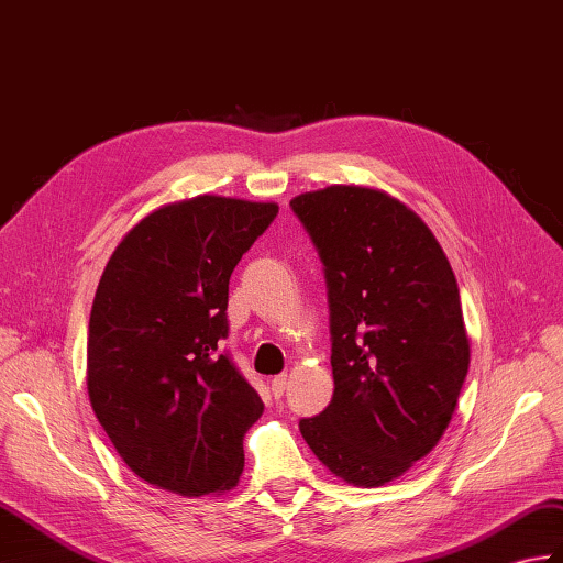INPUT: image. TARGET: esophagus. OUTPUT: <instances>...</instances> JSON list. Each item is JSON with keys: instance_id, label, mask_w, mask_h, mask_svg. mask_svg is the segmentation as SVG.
Returning <instances> with one entry per match:
<instances>
[{"instance_id": "1", "label": "esophagus", "mask_w": 563, "mask_h": 563, "mask_svg": "<svg viewBox=\"0 0 563 563\" xmlns=\"http://www.w3.org/2000/svg\"><path fill=\"white\" fill-rule=\"evenodd\" d=\"M285 388H287V374H280V376H273V378H271L273 396L280 398V396L285 394Z\"/></svg>"}]
</instances>
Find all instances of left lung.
I'll use <instances>...</instances> for the list:
<instances>
[{
    "label": "left lung",
    "instance_id": "1",
    "mask_svg": "<svg viewBox=\"0 0 563 563\" xmlns=\"http://www.w3.org/2000/svg\"><path fill=\"white\" fill-rule=\"evenodd\" d=\"M290 208L323 264L335 384L299 431L333 475L382 487L437 446L459 402V283L431 230L384 191L325 187Z\"/></svg>",
    "mask_w": 563,
    "mask_h": 563
}]
</instances>
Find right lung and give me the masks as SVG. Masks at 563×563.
Instances as JSON below:
<instances>
[{"label":"right lung","instance_id":"obj_1","mask_svg":"<svg viewBox=\"0 0 563 563\" xmlns=\"http://www.w3.org/2000/svg\"><path fill=\"white\" fill-rule=\"evenodd\" d=\"M276 203L196 196L143 218L117 246L88 321V396L134 473L167 492H228L264 402L220 343L230 276Z\"/></svg>","mask_w":563,"mask_h":563}]
</instances>
